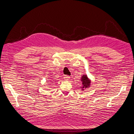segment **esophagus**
Wrapping results in <instances>:
<instances>
[{"label":"esophagus","mask_w":134,"mask_h":134,"mask_svg":"<svg viewBox=\"0 0 134 134\" xmlns=\"http://www.w3.org/2000/svg\"><path fill=\"white\" fill-rule=\"evenodd\" d=\"M64 80H65L66 81H68V80H70V77L69 76H67V75H65L64 76Z\"/></svg>","instance_id":"34e87169"}]
</instances>
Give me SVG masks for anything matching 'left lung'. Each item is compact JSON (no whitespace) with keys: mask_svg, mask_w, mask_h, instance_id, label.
Listing matches in <instances>:
<instances>
[{"mask_svg":"<svg viewBox=\"0 0 134 134\" xmlns=\"http://www.w3.org/2000/svg\"><path fill=\"white\" fill-rule=\"evenodd\" d=\"M81 81L82 82V87H81L82 90H84V88H89L91 85V80L89 79L86 75H83L81 78Z\"/></svg>","mask_w":134,"mask_h":134,"instance_id":"obj_1","label":"left lung"}]
</instances>
